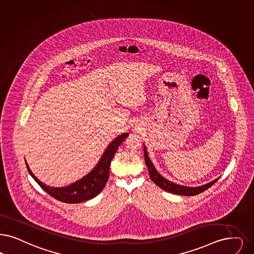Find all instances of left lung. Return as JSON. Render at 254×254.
<instances>
[{
  "label": "left lung",
  "mask_w": 254,
  "mask_h": 254,
  "mask_svg": "<svg viewBox=\"0 0 254 254\" xmlns=\"http://www.w3.org/2000/svg\"><path fill=\"white\" fill-rule=\"evenodd\" d=\"M143 151H144L145 164L147 166L149 176H150L153 183H155L156 185H158L159 187H161L163 190L166 191V192L175 193V194H181V195H195V194L202 193L205 190L210 188L213 184L218 181V179H216L211 183L204 184V185L198 186V187H187V186L179 185V184H176V183H172V182H169L168 180L164 179L159 173L157 172L156 168L153 165L152 162L150 161V159L147 155V151H146V148H145L144 145H143Z\"/></svg>",
  "instance_id": "8db88e82"
}]
</instances>
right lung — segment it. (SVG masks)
Returning a JSON list of instances; mask_svg holds the SVG:
<instances>
[{
    "mask_svg": "<svg viewBox=\"0 0 254 254\" xmlns=\"http://www.w3.org/2000/svg\"><path fill=\"white\" fill-rule=\"evenodd\" d=\"M128 136L127 133H124L118 136L112 141L104 154L102 155L100 161L96 166L89 173L87 176L83 177L81 180L71 183V185L66 187H50L39 181L26 163V167L32 178L36 181L41 188L49 193L54 198L65 203H80L89 200L96 196L104 189L106 183L109 180L110 176V165L112 163V158L117 151L119 145L122 143L125 139Z\"/></svg>",
    "mask_w": 254,
    "mask_h": 254,
    "instance_id": "1",
    "label": "right lung"
}]
</instances>
